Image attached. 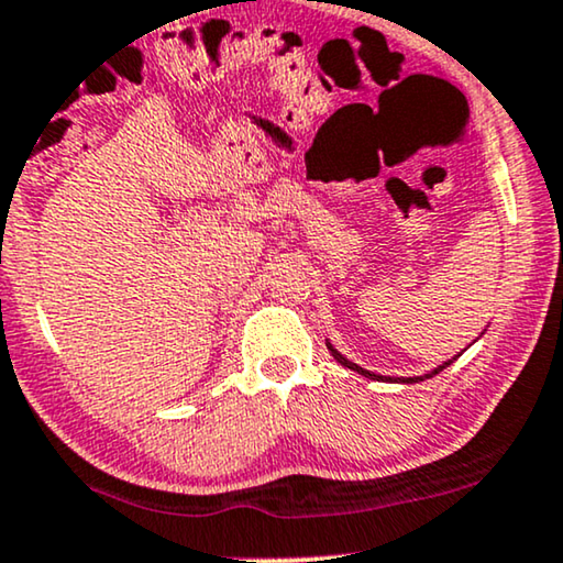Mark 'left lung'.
Wrapping results in <instances>:
<instances>
[{"label":"left lung","mask_w":563,"mask_h":563,"mask_svg":"<svg viewBox=\"0 0 563 563\" xmlns=\"http://www.w3.org/2000/svg\"><path fill=\"white\" fill-rule=\"evenodd\" d=\"M327 347H329V352H332V355H334V360H336V363H340V365H344V368H350V371H357V373H360V376H365V378H373V380L384 378V376H376V373H371V371L360 368V365H355V363H350V360H347V357H344V355H340V352H336V350H334V347H332V344H329V342H327ZM451 363H453V360H448V363H443V365H438V368H434L432 373H427V376H417V378H396V380H401V384H417V380H424V378H432V376H438V373H440V371H443V368H448V365H451Z\"/></svg>","instance_id":"1"}]
</instances>
